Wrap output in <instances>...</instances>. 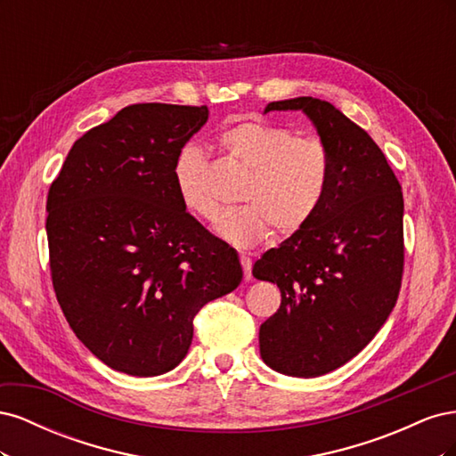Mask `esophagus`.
Returning <instances> with one entry per match:
<instances>
[{
    "mask_svg": "<svg viewBox=\"0 0 456 456\" xmlns=\"http://www.w3.org/2000/svg\"><path fill=\"white\" fill-rule=\"evenodd\" d=\"M240 262H241V266H243V278H245V281H249L253 278V273H251L253 262H251L249 256H245V255L240 256Z\"/></svg>",
    "mask_w": 456,
    "mask_h": 456,
    "instance_id": "1",
    "label": "esophagus"
}]
</instances>
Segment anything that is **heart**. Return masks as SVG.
Segmentation results:
<instances>
[{"mask_svg": "<svg viewBox=\"0 0 456 456\" xmlns=\"http://www.w3.org/2000/svg\"><path fill=\"white\" fill-rule=\"evenodd\" d=\"M216 148L247 171L240 190L245 205L220 216L216 232L228 243L255 247L273 228L280 236L305 228L320 209L333 175V156L317 136H295L265 119H247L216 136ZM209 165L196 146L176 154L173 178L186 209L213 223L220 205L207 186Z\"/></svg>", "mask_w": 456, "mask_h": 456, "instance_id": "1", "label": "heart"}]
</instances>
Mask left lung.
Listing matches in <instances>:
<instances>
[{"label": "left lung", "instance_id": "8db88e82", "mask_svg": "<svg viewBox=\"0 0 456 456\" xmlns=\"http://www.w3.org/2000/svg\"><path fill=\"white\" fill-rule=\"evenodd\" d=\"M272 110H302L314 121L333 175L310 223L255 262V278L281 291L280 310L260 325V355L283 375L320 377L360 354L395 306L403 191L369 133L330 102L298 96Z\"/></svg>", "mask_w": 456, "mask_h": 456}]
</instances>
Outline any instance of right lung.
<instances>
[{
	"instance_id": "1",
	"label": "right lung",
	"mask_w": 456,
	"mask_h": 456,
	"mask_svg": "<svg viewBox=\"0 0 456 456\" xmlns=\"http://www.w3.org/2000/svg\"><path fill=\"white\" fill-rule=\"evenodd\" d=\"M207 106L131 104L68 151L47 196L51 280L76 337L108 367L158 377L184 360L196 314L241 283L238 253L176 194V154Z\"/></svg>"
}]
</instances>
